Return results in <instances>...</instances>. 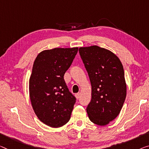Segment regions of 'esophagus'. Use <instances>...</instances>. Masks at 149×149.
I'll return each mask as SVG.
<instances>
[{"label": "esophagus", "instance_id": "34e87169", "mask_svg": "<svg viewBox=\"0 0 149 149\" xmlns=\"http://www.w3.org/2000/svg\"><path fill=\"white\" fill-rule=\"evenodd\" d=\"M80 96H81V93H78L77 94H75V97H76L77 99H79V98H80Z\"/></svg>", "mask_w": 149, "mask_h": 149}]
</instances>
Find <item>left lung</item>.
Masks as SVG:
<instances>
[{
    "label": "left lung",
    "instance_id": "left-lung-1",
    "mask_svg": "<svg viewBox=\"0 0 149 149\" xmlns=\"http://www.w3.org/2000/svg\"><path fill=\"white\" fill-rule=\"evenodd\" d=\"M79 51L92 86L86 107L88 118L105 126L119 114L124 104L127 84L123 66L115 54L98 46L81 47Z\"/></svg>",
    "mask_w": 149,
    "mask_h": 149
}]
</instances>
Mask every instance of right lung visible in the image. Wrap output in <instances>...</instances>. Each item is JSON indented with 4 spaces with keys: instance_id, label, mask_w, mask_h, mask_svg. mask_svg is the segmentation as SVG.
<instances>
[{
    "instance_id": "obj_1",
    "label": "right lung",
    "mask_w": 149,
    "mask_h": 149,
    "mask_svg": "<svg viewBox=\"0 0 149 149\" xmlns=\"http://www.w3.org/2000/svg\"><path fill=\"white\" fill-rule=\"evenodd\" d=\"M78 47L55 48L40 52L34 62L29 80V95L41 122L58 128L68 122L76 98L64 80Z\"/></svg>"
}]
</instances>
